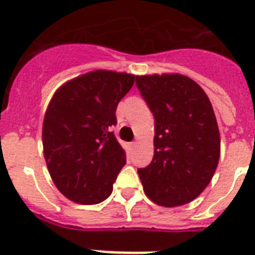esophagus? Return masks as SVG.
I'll return each mask as SVG.
<instances>
[{
	"label": "esophagus",
	"instance_id": "esophagus-1",
	"mask_svg": "<svg viewBox=\"0 0 255 255\" xmlns=\"http://www.w3.org/2000/svg\"><path fill=\"white\" fill-rule=\"evenodd\" d=\"M136 145H138V143H136V141H132V143H130V148H131V149L136 148Z\"/></svg>",
	"mask_w": 255,
	"mask_h": 255
}]
</instances>
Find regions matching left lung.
Masks as SVG:
<instances>
[{"label":"left lung","instance_id":"obj_1","mask_svg":"<svg viewBox=\"0 0 255 255\" xmlns=\"http://www.w3.org/2000/svg\"><path fill=\"white\" fill-rule=\"evenodd\" d=\"M154 116V154L138 173L144 193L163 207L194 200L217 168L221 138L206 92L181 74L135 78Z\"/></svg>","mask_w":255,"mask_h":255}]
</instances>
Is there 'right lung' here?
<instances>
[{"mask_svg": "<svg viewBox=\"0 0 255 255\" xmlns=\"http://www.w3.org/2000/svg\"><path fill=\"white\" fill-rule=\"evenodd\" d=\"M134 80L131 74L96 70L69 80L52 97L42 129L43 153L67 199L89 206L111 195L126 154L110 129Z\"/></svg>", "mask_w": 255, "mask_h": 255, "instance_id": "1", "label": "right lung"}]
</instances>
